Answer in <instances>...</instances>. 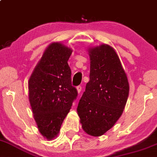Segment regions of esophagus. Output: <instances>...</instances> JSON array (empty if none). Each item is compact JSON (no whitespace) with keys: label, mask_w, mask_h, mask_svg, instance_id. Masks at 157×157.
I'll list each match as a JSON object with an SVG mask.
<instances>
[{"label":"esophagus","mask_w":157,"mask_h":157,"mask_svg":"<svg viewBox=\"0 0 157 157\" xmlns=\"http://www.w3.org/2000/svg\"><path fill=\"white\" fill-rule=\"evenodd\" d=\"M82 86H77L76 90H77V91H78V93H80L81 91H82Z\"/></svg>","instance_id":"esophagus-1"}]
</instances>
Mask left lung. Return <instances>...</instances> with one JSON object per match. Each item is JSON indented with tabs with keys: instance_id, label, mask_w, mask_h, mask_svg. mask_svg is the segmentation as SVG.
Segmentation results:
<instances>
[{
	"instance_id": "left-lung-1",
	"label": "left lung",
	"mask_w": 157,
	"mask_h": 157,
	"mask_svg": "<svg viewBox=\"0 0 157 157\" xmlns=\"http://www.w3.org/2000/svg\"><path fill=\"white\" fill-rule=\"evenodd\" d=\"M90 82L79 100L77 112L84 132L98 137L119 119L129 95V86L117 52L107 44L88 49Z\"/></svg>"
}]
</instances>
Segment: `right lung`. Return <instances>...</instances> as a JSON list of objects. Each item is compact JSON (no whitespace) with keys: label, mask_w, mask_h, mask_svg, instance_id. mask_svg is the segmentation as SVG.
Returning a JSON list of instances; mask_svg holds the SVG:
<instances>
[{"label":"right lung","mask_w":157,"mask_h":157,"mask_svg":"<svg viewBox=\"0 0 157 157\" xmlns=\"http://www.w3.org/2000/svg\"><path fill=\"white\" fill-rule=\"evenodd\" d=\"M72 49L59 42L48 46L28 82L29 101L39 132L52 140L59 132L78 92L67 61Z\"/></svg>","instance_id":"right-lung-1"}]
</instances>
